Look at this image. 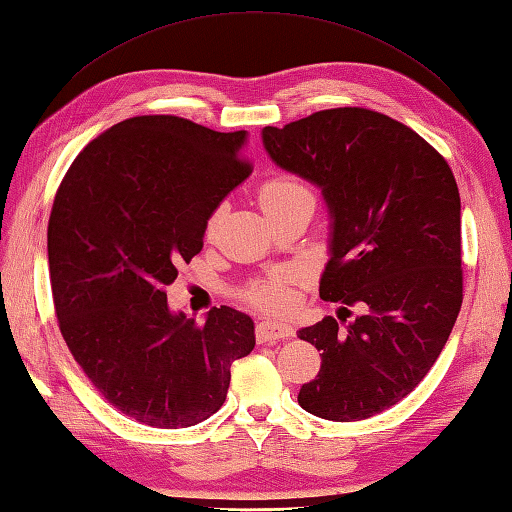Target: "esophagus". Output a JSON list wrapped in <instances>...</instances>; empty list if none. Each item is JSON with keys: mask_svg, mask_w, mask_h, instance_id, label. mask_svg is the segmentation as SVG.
I'll list each match as a JSON object with an SVG mask.
<instances>
[{"mask_svg": "<svg viewBox=\"0 0 512 512\" xmlns=\"http://www.w3.org/2000/svg\"><path fill=\"white\" fill-rule=\"evenodd\" d=\"M295 331L291 324H285V322H260L256 326V337L260 344H267V342H276V339H289L293 337Z\"/></svg>", "mask_w": 512, "mask_h": 512, "instance_id": "34e87169", "label": "esophagus"}]
</instances>
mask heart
Segmentation results:
<instances>
[{
  "instance_id": "heart-1",
  "label": "heart",
  "mask_w": 512,
  "mask_h": 512,
  "mask_svg": "<svg viewBox=\"0 0 512 512\" xmlns=\"http://www.w3.org/2000/svg\"><path fill=\"white\" fill-rule=\"evenodd\" d=\"M298 199L313 201V195L311 190L306 188L304 181L293 175L271 177L267 184L260 188V203H263L265 212L282 208L287 206V203L298 201ZM247 302L263 311H274V313L287 311L293 304L291 278L287 274H278L263 282H254V285L247 289Z\"/></svg>"
}]
</instances>
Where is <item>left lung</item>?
Here are the masks:
<instances>
[{
	"label": "left lung",
	"instance_id": "obj_1",
	"mask_svg": "<svg viewBox=\"0 0 512 512\" xmlns=\"http://www.w3.org/2000/svg\"><path fill=\"white\" fill-rule=\"evenodd\" d=\"M260 135L271 162L322 190L331 219L322 300L361 309L348 324L328 315L300 328L322 368L298 403L337 423L370 418L425 379L456 324L458 184L434 146L370 109L317 111Z\"/></svg>",
	"mask_w": 512,
	"mask_h": 512
}]
</instances>
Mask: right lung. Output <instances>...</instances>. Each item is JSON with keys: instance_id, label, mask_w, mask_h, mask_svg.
Instances as JSON below:
<instances>
[{"instance_id": "add662e5", "label": "right lung", "mask_w": 512, "mask_h": 512, "mask_svg": "<svg viewBox=\"0 0 512 512\" xmlns=\"http://www.w3.org/2000/svg\"><path fill=\"white\" fill-rule=\"evenodd\" d=\"M245 144L247 131L129 118L85 146L54 197L48 263L61 335L94 388L138 423L179 429L210 418L230 366L254 350L249 315L221 306L195 324L170 311L164 291L252 173Z\"/></svg>"}]
</instances>
